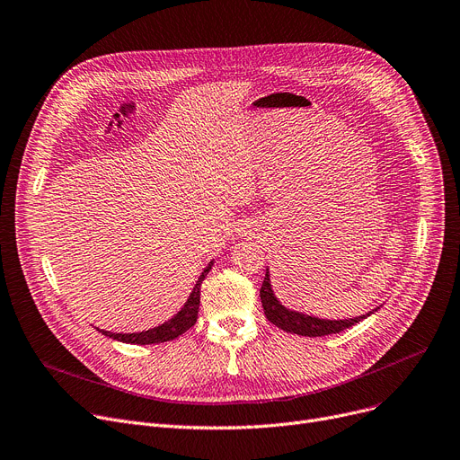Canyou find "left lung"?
<instances>
[{
	"label": "left lung",
	"instance_id": "1",
	"mask_svg": "<svg viewBox=\"0 0 460 460\" xmlns=\"http://www.w3.org/2000/svg\"><path fill=\"white\" fill-rule=\"evenodd\" d=\"M261 302H262L264 315H267V319L272 324H276L278 328H281L288 333H298V335H304V337H323V335L343 332V330L354 326L356 323L364 321L366 317H369L373 313L371 311V313H367V315L354 317V319H349V321H326V319H315V317L304 315V313L288 311L287 307H283L276 300V296L272 293L269 270H267V274H264V281H262V287H261Z\"/></svg>",
	"mask_w": 460,
	"mask_h": 460
}]
</instances>
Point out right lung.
<instances>
[{
  "label": "right lung",
  "instance_id": "right-lung-1",
  "mask_svg": "<svg viewBox=\"0 0 460 460\" xmlns=\"http://www.w3.org/2000/svg\"><path fill=\"white\" fill-rule=\"evenodd\" d=\"M210 267H212V262L203 270V274L198 279L196 287H193V291H191L186 305L177 313V315L172 321H167L162 326H156L153 330L139 332V333H111V332H104V330H99V332L108 335V337H111V340L123 341V343H132V345H153V343H165V341L177 340L179 335L188 332L198 321L199 298H201V283L207 278Z\"/></svg>",
  "mask_w": 460,
  "mask_h": 460
}]
</instances>
